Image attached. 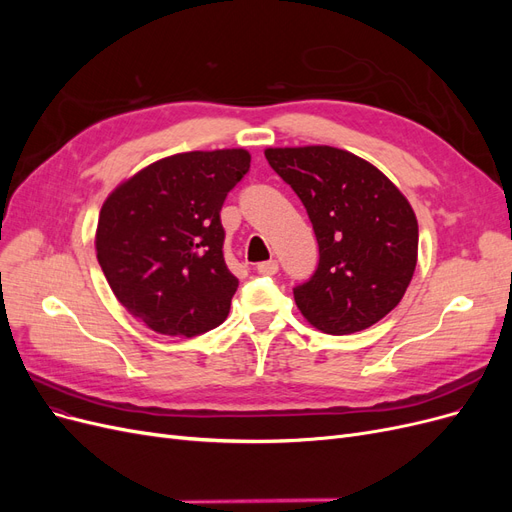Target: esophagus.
I'll return each instance as SVG.
<instances>
[{
  "instance_id": "34e87169",
  "label": "esophagus",
  "mask_w": 512,
  "mask_h": 512,
  "mask_svg": "<svg viewBox=\"0 0 512 512\" xmlns=\"http://www.w3.org/2000/svg\"><path fill=\"white\" fill-rule=\"evenodd\" d=\"M256 271L260 275H275L277 271H280V265H277V260H267V262H258Z\"/></svg>"
}]
</instances>
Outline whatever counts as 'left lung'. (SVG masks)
<instances>
[{
  "mask_svg": "<svg viewBox=\"0 0 512 512\" xmlns=\"http://www.w3.org/2000/svg\"><path fill=\"white\" fill-rule=\"evenodd\" d=\"M265 158L301 198L320 247L314 277L294 288L303 318L329 335L382 320L404 299L416 269L418 222L408 198L346 149L269 147Z\"/></svg>",
  "mask_w": 512,
  "mask_h": 512,
  "instance_id": "obj_1",
  "label": "left lung"
}]
</instances>
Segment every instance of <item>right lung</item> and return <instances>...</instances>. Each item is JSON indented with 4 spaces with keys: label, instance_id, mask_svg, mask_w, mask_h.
<instances>
[{
    "label": "right lung",
    "instance_id": "1",
    "mask_svg": "<svg viewBox=\"0 0 512 512\" xmlns=\"http://www.w3.org/2000/svg\"><path fill=\"white\" fill-rule=\"evenodd\" d=\"M245 149L185 151L123 179L106 196L96 254L117 301L160 335L194 337L230 312L220 211L250 168Z\"/></svg>",
    "mask_w": 512,
    "mask_h": 512
}]
</instances>
